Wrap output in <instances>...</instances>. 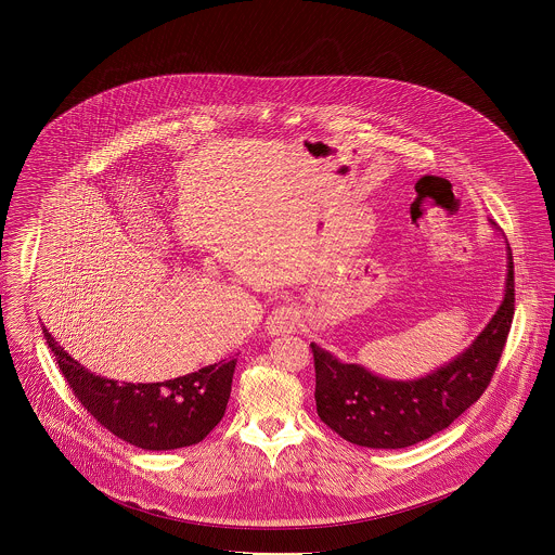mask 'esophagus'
I'll return each instance as SVG.
<instances>
[{
	"mask_svg": "<svg viewBox=\"0 0 555 555\" xmlns=\"http://www.w3.org/2000/svg\"><path fill=\"white\" fill-rule=\"evenodd\" d=\"M295 328H297V317L291 306L275 308L271 317L267 318V331L271 335H286V333H293Z\"/></svg>",
	"mask_w": 555,
	"mask_h": 555,
	"instance_id": "34e87169",
	"label": "esophagus"
}]
</instances>
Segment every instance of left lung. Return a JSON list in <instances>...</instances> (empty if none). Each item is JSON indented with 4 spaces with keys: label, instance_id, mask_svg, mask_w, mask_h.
I'll list each match as a JSON object with an SVG mask.
<instances>
[{
    "label": "left lung",
    "instance_id": "obj_1",
    "mask_svg": "<svg viewBox=\"0 0 555 555\" xmlns=\"http://www.w3.org/2000/svg\"><path fill=\"white\" fill-rule=\"evenodd\" d=\"M506 251V286L500 308L470 348L423 378L389 380L363 365L341 363L312 341L320 421L352 444L403 449L431 438L464 414L487 389L515 314V273L508 243Z\"/></svg>",
    "mask_w": 555,
    "mask_h": 555
}]
</instances>
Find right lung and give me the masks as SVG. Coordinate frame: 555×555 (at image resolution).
Here are the masks:
<instances>
[{
	"label": "right lung",
	"instance_id": "add662e5",
	"mask_svg": "<svg viewBox=\"0 0 555 555\" xmlns=\"http://www.w3.org/2000/svg\"><path fill=\"white\" fill-rule=\"evenodd\" d=\"M64 378L91 416L117 438L145 449L170 451L201 442L224 416L237 359L152 385H119L77 363L44 328Z\"/></svg>",
	"mask_w": 555,
	"mask_h": 555
}]
</instances>
